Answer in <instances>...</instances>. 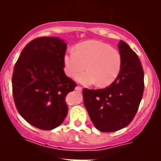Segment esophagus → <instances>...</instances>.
Masks as SVG:
<instances>
[{
    "label": "esophagus",
    "instance_id": "obj_1",
    "mask_svg": "<svg viewBox=\"0 0 161 161\" xmlns=\"http://www.w3.org/2000/svg\"><path fill=\"white\" fill-rule=\"evenodd\" d=\"M75 89H76V90L77 91V92H81L82 88L80 87V86H76V87L75 88Z\"/></svg>",
    "mask_w": 161,
    "mask_h": 161
}]
</instances>
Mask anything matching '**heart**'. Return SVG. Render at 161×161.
Returning <instances> with one entry per match:
<instances>
[{
	"label": "heart",
	"mask_w": 161,
	"mask_h": 161,
	"mask_svg": "<svg viewBox=\"0 0 161 161\" xmlns=\"http://www.w3.org/2000/svg\"><path fill=\"white\" fill-rule=\"evenodd\" d=\"M65 73L85 85L97 82L100 87H106L114 81L122 68V55L109 44L97 40H89L77 44L74 51L64 55ZM87 66H86V65Z\"/></svg>",
	"instance_id": "heart-1"
}]
</instances>
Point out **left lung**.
<instances>
[{"label": "left lung", "instance_id": "obj_1", "mask_svg": "<svg viewBox=\"0 0 161 161\" xmlns=\"http://www.w3.org/2000/svg\"><path fill=\"white\" fill-rule=\"evenodd\" d=\"M122 68L109 87L83 89L84 104L91 121L102 132L116 131L128 126L136 114L144 89V74L138 55L121 40Z\"/></svg>", "mask_w": 161, "mask_h": 161}]
</instances>
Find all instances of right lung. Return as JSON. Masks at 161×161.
<instances>
[{"label": "right lung", "mask_w": 161, "mask_h": 161, "mask_svg": "<svg viewBox=\"0 0 161 161\" xmlns=\"http://www.w3.org/2000/svg\"><path fill=\"white\" fill-rule=\"evenodd\" d=\"M66 48V42L57 37L35 38L14 66L12 88L17 109L41 130H52L63 123L68 114L65 97L76 86L64 71Z\"/></svg>", "instance_id": "add662e5"}]
</instances>
